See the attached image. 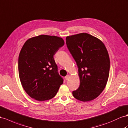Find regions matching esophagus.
I'll list each match as a JSON object with an SVG mask.
<instances>
[{"label": "esophagus", "instance_id": "esophagus-1", "mask_svg": "<svg viewBox=\"0 0 128 128\" xmlns=\"http://www.w3.org/2000/svg\"><path fill=\"white\" fill-rule=\"evenodd\" d=\"M70 78V75H67L65 77V78H66V80H69V78Z\"/></svg>", "mask_w": 128, "mask_h": 128}]
</instances>
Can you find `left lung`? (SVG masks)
Listing matches in <instances>:
<instances>
[{"mask_svg": "<svg viewBox=\"0 0 128 128\" xmlns=\"http://www.w3.org/2000/svg\"><path fill=\"white\" fill-rule=\"evenodd\" d=\"M69 50L76 62L80 84L72 92L79 101H90L101 94L106 86L110 58L104 44L90 34L82 33L66 38Z\"/></svg>", "mask_w": 128, "mask_h": 128, "instance_id": "1", "label": "left lung"}]
</instances>
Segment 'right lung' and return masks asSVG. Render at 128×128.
I'll use <instances>...</instances> for the list:
<instances>
[{
  "instance_id": "obj_1",
  "label": "right lung",
  "mask_w": 128,
  "mask_h": 128,
  "mask_svg": "<svg viewBox=\"0 0 128 128\" xmlns=\"http://www.w3.org/2000/svg\"><path fill=\"white\" fill-rule=\"evenodd\" d=\"M64 44L57 36L40 35L27 40L19 56L18 70L24 89L39 101L53 98L63 84L53 56Z\"/></svg>"
}]
</instances>
